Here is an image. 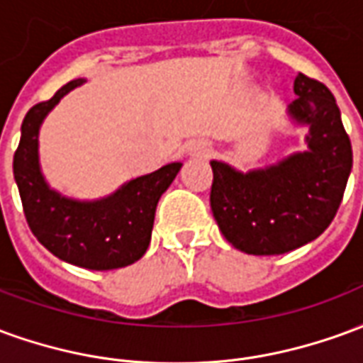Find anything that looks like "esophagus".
<instances>
[{
	"instance_id": "obj_1",
	"label": "esophagus",
	"mask_w": 363,
	"mask_h": 363,
	"mask_svg": "<svg viewBox=\"0 0 363 363\" xmlns=\"http://www.w3.org/2000/svg\"><path fill=\"white\" fill-rule=\"evenodd\" d=\"M210 147H208V143L204 142H194L192 145H189V150H186V155L190 159H206L210 157Z\"/></svg>"
}]
</instances>
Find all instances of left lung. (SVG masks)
<instances>
[{"instance_id": "obj_1", "label": "left lung", "mask_w": 363, "mask_h": 363, "mask_svg": "<svg viewBox=\"0 0 363 363\" xmlns=\"http://www.w3.org/2000/svg\"><path fill=\"white\" fill-rule=\"evenodd\" d=\"M294 93L286 116L307 128V150L247 173L210 161L213 218L247 255H284L315 241L335 220L350 177V138L333 93L303 74H297Z\"/></svg>"}]
</instances>
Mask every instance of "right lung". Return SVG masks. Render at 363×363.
I'll return each instance as SVG.
<instances>
[{
  "label": "right lung",
  "instance_id": "right-lung-1",
  "mask_svg": "<svg viewBox=\"0 0 363 363\" xmlns=\"http://www.w3.org/2000/svg\"><path fill=\"white\" fill-rule=\"evenodd\" d=\"M83 83L85 79L66 83L50 101L27 112L13 157V174L28 228L54 257L89 270H114L134 264L145 255L159 198L182 163H169L155 173L132 179L96 200H77L52 189L40 167V126L54 106Z\"/></svg>",
  "mask_w": 363,
  "mask_h": 363
}]
</instances>
